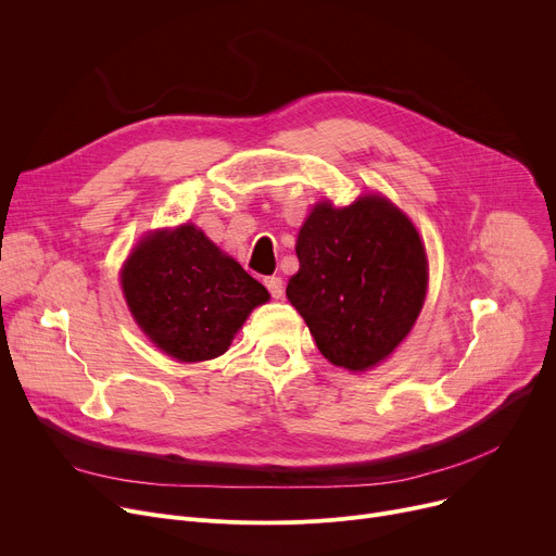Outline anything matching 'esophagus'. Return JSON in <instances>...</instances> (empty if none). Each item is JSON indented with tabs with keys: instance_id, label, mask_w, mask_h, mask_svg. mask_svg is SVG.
I'll return each instance as SVG.
<instances>
[{
	"instance_id": "esophagus-1",
	"label": "esophagus",
	"mask_w": 556,
	"mask_h": 556,
	"mask_svg": "<svg viewBox=\"0 0 556 556\" xmlns=\"http://www.w3.org/2000/svg\"><path fill=\"white\" fill-rule=\"evenodd\" d=\"M264 283H266V288H268V292L273 294V298L275 300H279L281 298V294H283V281H281V277H266L264 279Z\"/></svg>"
}]
</instances>
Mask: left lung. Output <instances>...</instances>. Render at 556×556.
I'll return each mask as SVG.
<instances>
[{
    "instance_id": "obj_1",
    "label": "left lung",
    "mask_w": 556,
    "mask_h": 556,
    "mask_svg": "<svg viewBox=\"0 0 556 556\" xmlns=\"http://www.w3.org/2000/svg\"><path fill=\"white\" fill-rule=\"evenodd\" d=\"M298 258L286 294L336 366H376L418 319L427 254L412 220L389 201L362 197L342 210L319 203L300 230Z\"/></svg>"
}]
</instances>
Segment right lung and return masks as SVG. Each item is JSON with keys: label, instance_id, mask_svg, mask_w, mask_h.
Here are the masks:
<instances>
[{"label": "right lung", "instance_id": "add662e5", "mask_svg": "<svg viewBox=\"0 0 556 556\" xmlns=\"http://www.w3.org/2000/svg\"><path fill=\"white\" fill-rule=\"evenodd\" d=\"M123 290L140 328L180 362L226 353L250 311L270 300L190 224L147 237L125 264Z\"/></svg>", "mask_w": 556, "mask_h": 556}]
</instances>
